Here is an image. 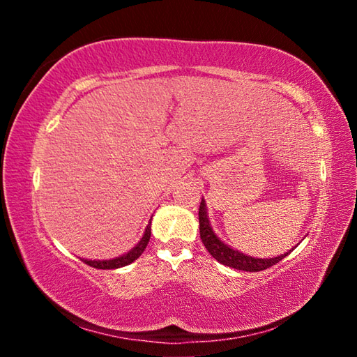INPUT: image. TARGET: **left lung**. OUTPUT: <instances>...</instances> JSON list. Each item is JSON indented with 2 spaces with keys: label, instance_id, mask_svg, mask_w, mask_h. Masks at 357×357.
<instances>
[{
  "label": "left lung",
  "instance_id": "1",
  "mask_svg": "<svg viewBox=\"0 0 357 357\" xmlns=\"http://www.w3.org/2000/svg\"><path fill=\"white\" fill-rule=\"evenodd\" d=\"M198 220H200V238L203 241L204 247H206L208 252L217 259V261L225 266H229V268L247 271V273H258V271L268 269L275 263H279L280 259L289 255L291 250L294 249L293 247L289 252L274 258H253L250 255H244L243 252L231 249V247L227 245L223 241H220V238L214 233V229L211 227L209 219H208L206 202H204L203 198L200 203V211H198Z\"/></svg>",
  "mask_w": 357,
  "mask_h": 357
}]
</instances>
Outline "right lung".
I'll use <instances>...</instances> for the list:
<instances>
[{
  "label": "right lung",
  "instance_id": "1",
  "mask_svg": "<svg viewBox=\"0 0 357 357\" xmlns=\"http://www.w3.org/2000/svg\"><path fill=\"white\" fill-rule=\"evenodd\" d=\"M149 238H151V222L148 223V227L144 228V234L143 238L140 239V243H138L134 249H130L128 253H124V255L116 257L113 259H84L83 261L93 266L96 269H118V268H123V266H128L130 263H134L135 259L142 255L146 249V245L149 243Z\"/></svg>",
  "mask_w": 357,
  "mask_h": 357
}]
</instances>
